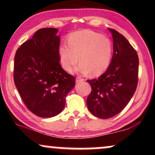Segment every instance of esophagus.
<instances>
[{
	"mask_svg": "<svg viewBox=\"0 0 155 155\" xmlns=\"http://www.w3.org/2000/svg\"><path fill=\"white\" fill-rule=\"evenodd\" d=\"M84 81L83 79H82V78H77L75 80V82L76 83H81V82H83Z\"/></svg>",
	"mask_w": 155,
	"mask_h": 155,
	"instance_id": "esophagus-1",
	"label": "esophagus"
}]
</instances>
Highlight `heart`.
Instances as JSON below:
<instances>
[{
  "instance_id": "1",
  "label": "heart",
  "mask_w": 155,
  "mask_h": 155,
  "mask_svg": "<svg viewBox=\"0 0 155 155\" xmlns=\"http://www.w3.org/2000/svg\"><path fill=\"white\" fill-rule=\"evenodd\" d=\"M68 45L62 44L58 49L61 65L70 71L81 62L74 72L98 76L106 71L111 61L113 47L108 38L90 30H82L69 36ZM79 58H78V57Z\"/></svg>"
}]
</instances>
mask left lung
I'll use <instances>...</instances> for the list:
<instances>
[{
    "label": "left lung",
    "mask_w": 155,
    "mask_h": 155,
    "mask_svg": "<svg viewBox=\"0 0 155 155\" xmlns=\"http://www.w3.org/2000/svg\"><path fill=\"white\" fill-rule=\"evenodd\" d=\"M108 29L114 41L111 62L98 78L87 80L92 88L87 98V108L100 118H109L119 114L132 98L138 83L137 51L122 34Z\"/></svg>",
    "instance_id": "8db88e82"
}]
</instances>
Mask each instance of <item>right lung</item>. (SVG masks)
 <instances>
[{
	"mask_svg": "<svg viewBox=\"0 0 155 155\" xmlns=\"http://www.w3.org/2000/svg\"><path fill=\"white\" fill-rule=\"evenodd\" d=\"M57 32L54 28L38 30L15 55V85L28 110L39 117L60 114L67 95L75 85L74 78L60 64Z\"/></svg>",
	"mask_w": 155,
	"mask_h": 155,
	"instance_id": "right-lung-1",
	"label": "right lung"
}]
</instances>
